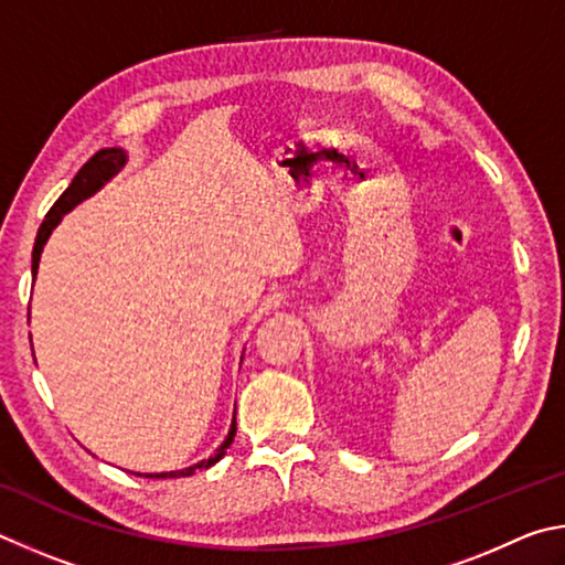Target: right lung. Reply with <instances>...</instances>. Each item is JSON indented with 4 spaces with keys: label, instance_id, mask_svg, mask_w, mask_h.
Masks as SVG:
<instances>
[{
    "label": "right lung",
    "instance_id": "1",
    "mask_svg": "<svg viewBox=\"0 0 565 565\" xmlns=\"http://www.w3.org/2000/svg\"><path fill=\"white\" fill-rule=\"evenodd\" d=\"M128 156L124 148H102V151L94 153L88 161L82 166V171L74 175L72 185L66 188V191L58 195V201L52 205V211L46 213L44 223L39 225V233H36V241H34V250H32V275L36 280V270H39V260H42V253H44V245L49 241V235L54 233V227L62 223V217L74 211V207L86 201V198H92L96 191H102V188L111 181V178L121 171L126 166ZM235 437V414H233V424H231V431H227V437L223 439L221 447H217L211 457L193 463V467L188 469H178V471H161V473H138V477H146V479H178V477H191V473L201 471V469H211L213 463L221 461L225 457L227 447L233 444Z\"/></svg>",
    "mask_w": 565,
    "mask_h": 565
}]
</instances>
